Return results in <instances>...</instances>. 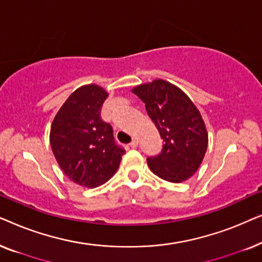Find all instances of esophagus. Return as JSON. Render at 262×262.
<instances>
[{
    "label": "esophagus",
    "instance_id": "1",
    "mask_svg": "<svg viewBox=\"0 0 262 262\" xmlns=\"http://www.w3.org/2000/svg\"><path fill=\"white\" fill-rule=\"evenodd\" d=\"M130 146H131V148H137V146H138L137 139H132V142L130 143Z\"/></svg>",
    "mask_w": 262,
    "mask_h": 262
}]
</instances>
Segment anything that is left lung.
Returning <instances> with one entry per match:
<instances>
[{
    "mask_svg": "<svg viewBox=\"0 0 262 262\" xmlns=\"http://www.w3.org/2000/svg\"><path fill=\"white\" fill-rule=\"evenodd\" d=\"M132 93L145 103L164 142L160 155L146 160L149 168L166 181H186L198 170L209 143L199 110L180 88L161 78L139 84Z\"/></svg>",
    "mask_w": 262,
    "mask_h": 262,
    "instance_id": "left-lung-1",
    "label": "left lung"
}]
</instances>
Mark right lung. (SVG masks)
<instances>
[{"label": "right lung", "mask_w": 262, "mask_h": 262, "mask_svg": "<svg viewBox=\"0 0 262 262\" xmlns=\"http://www.w3.org/2000/svg\"><path fill=\"white\" fill-rule=\"evenodd\" d=\"M108 96L98 84L77 88L63 103L50 130V144L63 173L75 184L95 188L110 180L125 150L114 143L113 130L100 117Z\"/></svg>", "instance_id": "right-lung-1"}]
</instances>
